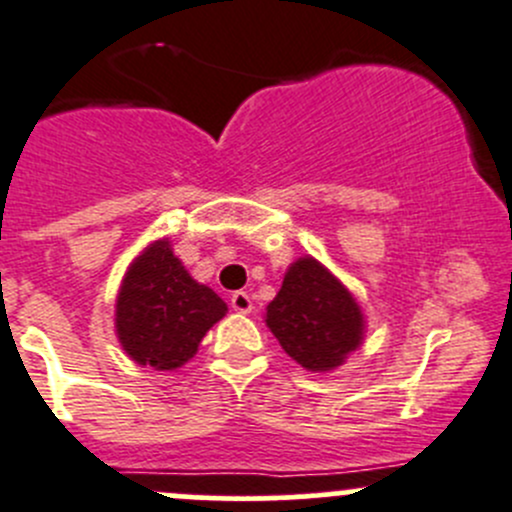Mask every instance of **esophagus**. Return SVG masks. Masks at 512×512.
Wrapping results in <instances>:
<instances>
[{"mask_svg":"<svg viewBox=\"0 0 512 512\" xmlns=\"http://www.w3.org/2000/svg\"><path fill=\"white\" fill-rule=\"evenodd\" d=\"M230 305H232V310H235V312H242V315H247V312H252V297L247 295V292L237 290V292H232Z\"/></svg>","mask_w":512,"mask_h":512,"instance_id":"obj_1","label":"esophagus"}]
</instances>
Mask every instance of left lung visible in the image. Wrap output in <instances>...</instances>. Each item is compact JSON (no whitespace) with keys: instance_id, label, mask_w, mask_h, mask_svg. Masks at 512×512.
Returning <instances> with one entry per match:
<instances>
[{"instance_id":"8db88e82","label":"left lung","mask_w":512,"mask_h":512,"mask_svg":"<svg viewBox=\"0 0 512 512\" xmlns=\"http://www.w3.org/2000/svg\"><path fill=\"white\" fill-rule=\"evenodd\" d=\"M265 322L282 350L312 372L340 367L365 335L355 297L315 257L292 262L280 292L267 305Z\"/></svg>"}]
</instances>
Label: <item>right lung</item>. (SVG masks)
Here are the masks:
<instances>
[{
    "instance_id": "obj_1",
    "label": "right lung",
    "mask_w": 512,
    "mask_h": 512,
    "mask_svg": "<svg viewBox=\"0 0 512 512\" xmlns=\"http://www.w3.org/2000/svg\"><path fill=\"white\" fill-rule=\"evenodd\" d=\"M225 312L222 297L192 280L165 237L127 267L114 325L124 352L137 365L177 370L195 357L202 337Z\"/></svg>"
}]
</instances>
